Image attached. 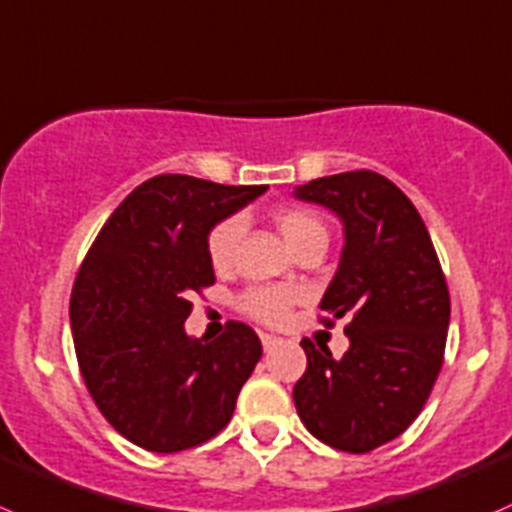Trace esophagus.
<instances>
[{"label":"esophagus","instance_id":"1","mask_svg":"<svg viewBox=\"0 0 512 512\" xmlns=\"http://www.w3.org/2000/svg\"><path fill=\"white\" fill-rule=\"evenodd\" d=\"M261 343H263V348H266V351H271V348L281 346V343H283V338H278V336H271V333H261Z\"/></svg>","mask_w":512,"mask_h":512}]
</instances>
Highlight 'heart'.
Masks as SVG:
<instances>
[{
    "mask_svg": "<svg viewBox=\"0 0 512 512\" xmlns=\"http://www.w3.org/2000/svg\"><path fill=\"white\" fill-rule=\"evenodd\" d=\"M273 224L281 231L286 244L293 251H301L303 246L313 244V241H328L326 224L321 216L313 214L311 209L303 206H281L273 211ZM241 239V221L239 219H224L209 231L206 239V254L216 268L229 266L231 256H234L236 244ZM296 293L288 288H273V286H256L241 296V311L249 313L251 318L261 323H281L286 321L288 311H291Z\"/></svg>",
    "mask_w": 512,
    "mask_h": 512,
    "instance_id": "1",
    "label": "heart"
}]
</instances>
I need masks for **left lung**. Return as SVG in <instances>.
Segmentation results:
<instances>
[{"mask_svg":"<svg viewBox=\"0 0 512 512\" xmlns=\"http://www.w3.org/2000/svg\"><path fill=\"white\" fill-rule=\"evenodd\" d=\"M293 196L343 221L341 263L321 298L326 326L348 318L343 358L308 338L293 386L303 426L346 453L398 438L426 406L443 366L450 296L426 224L393 181L346 171L296 186Z\"/></svg>","mask_w":512,"mask_h":512,"instance_id":"obj_1","label":"left lung"}]
</instances>
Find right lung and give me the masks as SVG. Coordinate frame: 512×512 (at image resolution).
<instances>
[{
	"label": "right lung",
	"instance_id": "obj_1",
	"mask_svg": "<svg viewBox=\"0 0 512 512\" xmlns=\"http://www.w3.org/2000/svg\"><path fill=\"white\" fill-rule=\"evenodd\" d=\"M266 186L161 174L101 226L69 301L82 378L101 416L151 453H179L226 428L261 358L254 328L186 336L191 296L216 281L209 231Z\"/></svg>",
	"mask_w": 512,
	"mask_h": 512
}]
</instances>
